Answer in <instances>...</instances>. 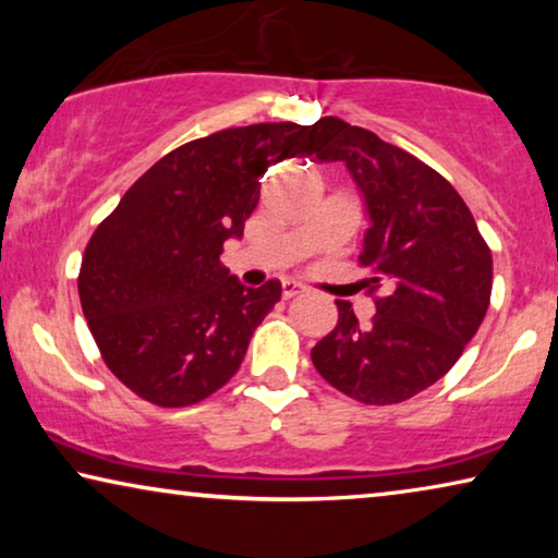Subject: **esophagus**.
<instances>
[{"mask_svg":"<svg viewBox=\"0 0 558 558\" xmlns=\"http://www.w3.org/2000/svg\"><path fill=\"white\" fill-rule=\"evenodd\" d=\"M281 289H284L287 300H292V296L307 292V287H304L302 281H294V279H284V281H281Z\"/></svg>","mask_w":558,"mask_h":558,"instance_id":"obj_1","label":"esophagus"}]
</instances>
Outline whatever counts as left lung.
<instances>
[{
	"mask_svg": "<svg viewBox=\"0 0 558 558\" xmlns=\"http://www.w3.org/2000/svg\"><path fill=\"white\" fill-rule=\"evenodd\" d=\"M319 162L345 165L361 193V262L380 296L371 325L338 300V325L312 363L350 399L401 403L437 384L483 325L490 248L460 193L422 159L335 117L319 119Z\"/></svg>",
	"mask_w": 558,
	"mask_h": 558,
	"instance_id": "left-lung-1",
	"label": "left lung"
}]
</instances>
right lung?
<instances>
[{"mask_svg": "<svg viewBox=\"0 0 558 558\" xmlns=\"http://www.w3.org/2000/svg\"><path fill=\"white\" fill-rule=\"evenodd\" d=\"M319 147V121L226 129L172 149L126 190L78 277L90 335L121 384L178 409L231 380L281 284L243 287L220 264L223 243L241 241L258 178Z\"/></svg>", "mask_w": 558, "mask_h": 558, "instance_id": "obj_1", "label": "right lung"}]
</instances>
